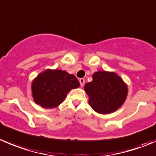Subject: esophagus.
<instances>
[{
  "instance_id": "obj_1",
  "label": "esophagus",
  "mask_w": 156,
  "mask_h": 156,
  "mask_svg": "<svg viewBox=\"0 0 156 156\" xmlns=\"http://www.w3.org/2000/svg\"><path fill=\"white\" fill-rule=\"evenodd\" d=\"M79 82H80V84H81V87H83V86H84V78H80Z\"/></svg>"
}]
</instances>
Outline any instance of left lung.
Segmentation results:
<instances>
[{"label": "left lung", "mask_w": 156, "mask_h": 156, "mask_svg": "<svg viewBox=\"0 0 156 156\" xmlns=\"http://www.w3.org/2000/svg\"><path fill=\"white\" fill-rule=\"evenodd\" d=\"M93 80L85 84L84 91L88 95L89 105L101 114H110L118 110L126 99L128 87L114 72L98 71Z\"/></svg>", "instance_id": "1"}]
</instances>
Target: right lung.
Returning a JSON list of instances; mask_svg holds the SVG:
<instances>
[{
	"label": "right lung",
	"instance_id": "1",
	"mask_svg": "<svg viewBox=\"0 0 156 156\" xmlns=\"http://www.w3.org/2000/svg\"><path fill=\"white\" fill-rule=\"evenodd\" d=\"M80 86L72 74L60 69H46L40 72L31 84L33 101L43 108H55L64 101L72 89Z\"/></svg>",
	"mask_w": 156,
	"mask_h": 156
}]
</instances>
